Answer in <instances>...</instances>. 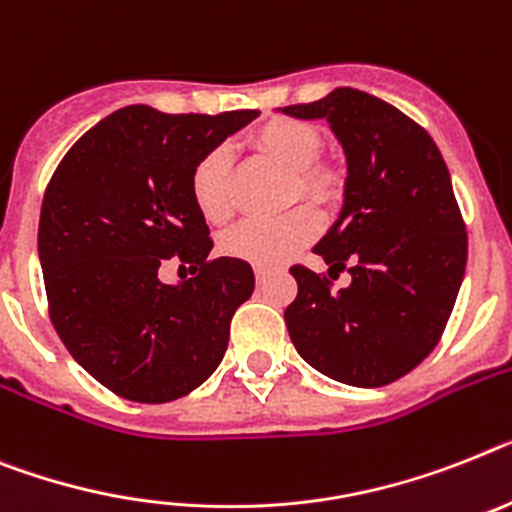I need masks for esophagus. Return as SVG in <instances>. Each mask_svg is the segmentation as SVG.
<instances>
[{
    "instance_id": "1",
    "label": "esophagus",
    "mask_w": 512,
    "mask_h": 512,
    "mask_svg": "<svg viewBox=\"0 0 512 512\" xmlns=\"http://www.w3.org/2000/svg\"><path fill=\"white\" fill-rule=\"evenodd\" d=\"M268 276H270V270H268V268H260V265H255V278H257V283H263Z\"/></svg>"
}]
</instances>
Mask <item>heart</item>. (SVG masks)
<instances>
[{"label": "heart", "instance_id": "1", "mask_svg": "<svg viewBox=\"0 0 512 512\" xmlns=\"http://www.w3.org/2000/svg\"><path fill=\"white\" fill-rule=\"evenodd\" d=\"M247 143L257 156L291 171L289 203L304 197L317 208H333L346 195V169L333 158L320 156L322 135L312 124L291 117H270L249 130ZM190 192L200 216L208 223L221 226L234 216L231 153L226 145L210 148L195 163ZM317 231L320 221L315 210L299 205L286 216L247 218L223 236L221 249L249 265L273 268L312 242Z\"/></svg>", "mask_w": 512, "mask_h": 512}]
</instances>
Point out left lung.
<instances>
[{"instance_id": "1", "label": "left lung", "mask_w": 512, "mask_h": 512, "mask_svg": "<svg viewBox=\"0 0 512 512\" xmlns=\"http://www.w3.org/2000/svg\"><path fill=\"white\" fill-rule=\"evenodd\" d=\"M281 111L328 119L349 161L341 218L315 247L328 273L291 268L286 328L317 372L380 388L427 359L461 289L468 234L448 166L422 124L364 90ZM343 269L352 283L333 290Z\"/></svg>"}]
</instances>
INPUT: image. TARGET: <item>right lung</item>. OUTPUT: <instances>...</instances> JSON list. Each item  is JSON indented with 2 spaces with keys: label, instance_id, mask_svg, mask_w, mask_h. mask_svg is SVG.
<instances>
[{
  "label": "right lung",
  "instance_id": "right-lung-1",
  "mask_svg": "<svg viewBox=\"0 0 512 512\" xmlns=\"http://www.w3.org/2000/svg\"><path fill=\"white\" fill-rule=\"evenodd\" d=\"M255 117L124 106L90 127L46 184L38 255L51 325L75 362L127 401L169 403L203 385L252 296L244 260L208 257L190 176ZM171 259L191 265L179 287L157 281Z\"/></svg>",
  "mask_w": 512,
  "mask_h": 512
}]
</instances>
